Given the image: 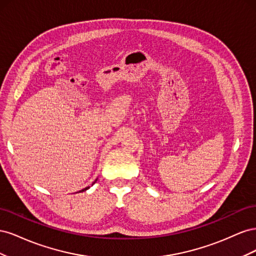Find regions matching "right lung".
I'll list each match as a JSON object with an SVG mask.
<instances>
[{
  "mask_svg": "<svg viewBox=\"0 0 256 256\" xmlns=\"http://www.w3.org/2000/svg\"><path fill=\"white\" fill-rule=\"evenodd\" d=\"M96 180H95V182H92V184H95V182H96ZM88 188H90V187H86V188H84V189H82V190H81V191H85V190H88ZM81 191H79V192H81Z\"/></svg>",
  "mask_w": 256,
  "mask_h": 256,
  "instance_id": "obj_1",
  "label": "right lung"
}]
</instances>
